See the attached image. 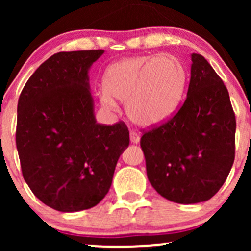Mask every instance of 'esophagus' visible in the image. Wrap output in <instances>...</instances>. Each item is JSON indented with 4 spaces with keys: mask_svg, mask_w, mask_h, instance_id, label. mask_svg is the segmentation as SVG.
<instances>
[{
    "mask_svg": "<svg viewBox=\"0 0 251 251\" xmlns=\"http://www.w3.org/2000/svg\"><path fill=\"white\" fill-rule=\"evenodd\" d=\"M129 139H131V143L138 144L140 140V135H139V133H137V132L131 131L129 132Z\"/></svg>",
    "mask_w": 251,
    "mask_h": 251,
    "instance_id": "obj_1",
    "label": "esophagus"
}]
</instances>
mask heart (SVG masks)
Returning <instances> with one entry per match:
<instances>
[{"instance_id": "heart-1", "label": "heart", "mask_w": 251, "mask_h": 251, "mask_svg": "<svg viewBox=\"0 0 251 251\" xmlns=\"http://www.w3.org/2000/svg\"><path fill=\"white\" fill-rule=\"evenodd\" d=\"M185 86V71L171 56H133L111 65L103 75L99 100L103 107L126 101V113L139 126L164 122L177 108Z\"/></svg>"}]
</instances>
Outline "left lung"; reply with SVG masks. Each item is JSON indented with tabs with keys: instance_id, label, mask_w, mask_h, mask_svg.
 <instances>
[{
	"instance_id": "1",
	"label": "left lung",
	"mask_w": 251,
	"mask_h": 251,
	"mask_svg": "<svg viewBox=\"0 0 251 251\" xmlns=\"http://www.w3.org/2000/svg\"><path fill=\"white\" fill-rule=\"evenodd\" d=\"M188 96L170 119L143 129L140 146L155 191L179 204L210 200L235 159L236 118L229 92L201 54L191 55Z\"/></svg>"
}]
</instances>
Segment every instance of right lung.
Instances as JSON below:
<instances>
[{
  "instance_id": "1",
  "label": "right lung",
  "mask_w": 251,
  "mask_h": 251,
  "mask_svg": "<svg viewBox=\"0 0 251 251\" xmlns=\"http://www.w3.org/2000/svg\"><path fill=\"white\" fill-rule=\"evenodd\" d=\"M102 50L60 51L28 79L17 103L22 176L42 203L62 212L96 206L129 144L124 122L98 124L88 70Z\"/></svg>"
}]
</instances>
